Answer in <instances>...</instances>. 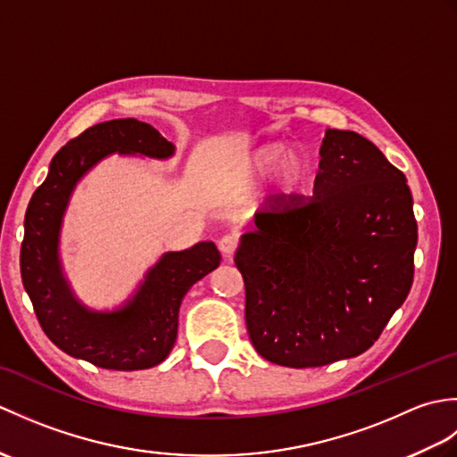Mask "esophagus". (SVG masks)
Listing matches in <instances>:
<instances>
[{
    "label": "esophagus",
    "instance_id": "1",
    "mask_svg": "<svg viewBox=\"0 0 457 457\" xmlns=\"http://www.w3.org/2000/svg\"><path fill=\"white\" fill-rule=\"evenodd\" d=\"M218 247H220V251L223 253V257H231V255L236 253V249H237V237L234 234L223 236L218 241Z\"/></svg>",
    "mask_w": 457,
    "mask_h": 457
}]
</instances>
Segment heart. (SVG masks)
<instances>
[{"label": "heart", "instance_id": "b5f03b06", "mask_svg": "<svg viewBox=\"0 0 457 457\" xmlns=\"http://www.w3.org/2000/svg\"><path fill=\"white\" fill-rule=\"evenodd\" d=\"M285 145H267V147L257 149L247 161L249 177H265L270 170H275L283 162V177L287 184H298L304 179L303 161L293 157Z\"/></svg>", "mask_w": 457, "mask_h": 457}]
</instances>
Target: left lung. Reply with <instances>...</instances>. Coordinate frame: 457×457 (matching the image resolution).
<instances>
[{"label": "left lung", "mask_w": 457, "mask_h": 457, "mask_svg": "<svg viewBox=\"0 0 457 457\" xmlns=\"http://www.w3.org/2000/svg\"><path fill=\"white\" fill-rule=\"evenodd\" d=\"M416 241L404 174L359 133L326 129L312 198L257 212L236 251L257 353L304 369L367 352L409 296Z\"/></svg>", "instance_id": "left-lung-1"}]
</instances>
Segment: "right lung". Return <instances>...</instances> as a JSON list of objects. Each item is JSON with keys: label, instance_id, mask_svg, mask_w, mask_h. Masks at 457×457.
<instances>
[{"label": "right lung", "instance_id": "add662e5", "mask_svg": "<svg viewBox=\"0 0 457 457\" xmlns=\"http://www.w3.org/2000/svg\"><path fill=\"white\" fill-rule=\"evenodd\" d=\"M110 154L164 161L174 145L149 123L112 120L94 125L58 151L25 213L21 278L48 339L64 353L113 371H137L169 357L179 334V310L190 287L218 269L213 241L167 251L135 293L113 310L86 306L68 283L61 261V229L72 192Z\"/></svg>", "mask_w": 457, "mask_h": 457}]
</instances>
